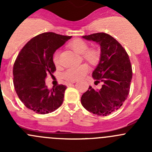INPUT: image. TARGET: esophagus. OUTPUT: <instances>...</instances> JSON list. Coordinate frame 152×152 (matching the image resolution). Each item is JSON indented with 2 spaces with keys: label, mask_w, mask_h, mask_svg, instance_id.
<instances>
[{
  "label": "esophagus",
  "mask_w": 152,
  "mask_h": 152,
  "mask_svg": "<svg viewBox=\"0 0 152 152\" xmlns=\"http://www.w3.org/2000/svg\"><path fill=\"white\" fill-rule=\"evenodd\" d=\"M75 82H67V83L66 84L67 87H70V86H71L73 84H74Z\"/></svg>",
  "instance_id": "34e87169"
}]
</instances>
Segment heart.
Wrapping results in <instances>:
<instances>
[{"instance_id":"heart-1","label":"heart","mask_w":152,"mask_h":152,"mask_svg":"<svg viewBox=\"0 0 152 152\" xmlns=\"http://www.w3.org/2000/svg\"><path fill=\"white\" fill-rule=\"evenodd\" d=\"M69 48L75 52L82 54V58L93 65L99 64L101 59V52L96 48H88L87 42L82 39H74L68 44ZM53 62L55 65H59V51L56 50L53 55ZM90 70L87 64L68 68L62 73V78L69 82H75L85 77Z\"/></svg>"}]
</instances>
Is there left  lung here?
Wrapping results in <instances>:
<instances>
[{
  "label": "left lung",
  "mask_w": 152,
  "mask_h": 152,
  "mask_svg": "<svg viewBox=\"0 0 152 152\" xmlns=\"http://www.w3.org/2000/svg\"><path fill=\"white\" fill-rule=\"evenodd\" d=\"M82 37L100 45V62L92 76L96 85H103L100 90L90 86L81 102L89 112L107 116L118 110L128 97L132 77L130 59L123 46L108 34L101 32Z\"/></svg>",
  "instance_id": "1"
}]
</instances>
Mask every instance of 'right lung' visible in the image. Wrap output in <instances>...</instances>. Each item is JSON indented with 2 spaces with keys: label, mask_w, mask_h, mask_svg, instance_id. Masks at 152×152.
Listing matches in <instances>:
<instances>
[{
  "label": "right lung",
  "mask_w": 152,
  "mask_h": 152,
  "mask_svg": "<svg viewBox=\"0 0 152 152\" xmlns=\"http://www.w3.org/2000/svg\"><path fill=\"white\" fill-rule=\"evenodd\" d=\"M71 36L45 32L24 45L13 67V83L21 102L38 114L52 113L62 105L67 87L58 85L48 89L45 79L56 71L53 55Z\"/></svg>",
  "instance_id": "1"
}]
</instances>
